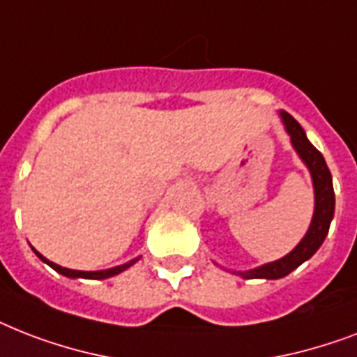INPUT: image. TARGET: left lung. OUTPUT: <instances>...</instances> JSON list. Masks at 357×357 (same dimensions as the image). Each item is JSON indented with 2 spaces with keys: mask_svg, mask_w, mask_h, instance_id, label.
Masks as SVG:
<instances>
[{
  "mask_svg": "<svg viewBox=\"0 0 357 357\" xmlns=\"http://www.w3.org/2000/svg\"><path fill=\"white\" fill-rule=\"evenodd\" d=\"M280 118L287 134L291 136V144L295 147L296 155L301 156V160L310 169V175H312L313 181V192H315V210H313L312 225L307 228L306 236L302 238L301 243L296 245L295 249L284 258L271 261V264L259 265L256 269L238 273L239 276H243L247 280H250V278H267V280L284 278L291 271H295L298 265L304 264L306 259L312 258L319 250V247L323 245L324 238H326L330 223L333 219V210H335L332 173L328 169L324 156L313 147L312 142L306 138V132L301 127V123L293 118L291 114L282 110Z\"/></svg>",
  "mask_w": 357,
  "mask_h": 357,
  "instance_id": "1",
  "label": "left lung"
}]
</instances>
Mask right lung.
I'll use <instances>...</instances> for the list:
<instances>
[{
  "label": "right lung",
  "instance_id": "1",
  "mask_svg": "<svg viewBox=\"0 0 357 357\" xmlns=\"http://www.w3.org/2000/svg\"><path fill=\"white\" fill-rule=\"evenodd\" d=\"M34 255L38 256V258L42 259L44 264H47L50 267H53L56 273H61V275L68 276V278H88V280H105V278H110V276L119 275V273H123L125 269H129L130 265H134L139 259V258H134V259H130V261H127V264L118 265V267H112V269H105V271H73V269H66V267H61V265L53 264V261H50V259L44 258V256L40 255L38 250H34Z\"/></svg>",
  "mask_w": 357,
  "mask_h": 357
}]
</instances>
